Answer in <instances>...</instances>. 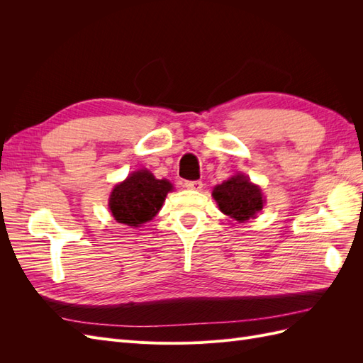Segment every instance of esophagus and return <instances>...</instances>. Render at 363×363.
I'll list each match as a JSON object with an SVG mask.
<instances>
[{
    "label": "esophagus",
    "mask_w": 363,
    "mask_h": 363,
    "mask_svg": "<svg viewBox=\"0 0 363 363\" xmlns=\"http://www.w3.org/2000/svg\"><path fill=\"white\" fill-rule=\"evenodd\" d=\"M184 186L192 191H201L203 182L201 180H194V182H184Z\"/></svg>",
    "instance_id": "esophagus-1"
}]
</instances>
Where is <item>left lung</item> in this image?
<instances>
[{"label": "left lung", "instance_id": "obj_1", "mask_svg": "<svg viewBox=\"0 0 363 363\" xmlns=\"http://www.w3.org/2000/svg\"><path fill=\"white\" fill-rule=\"evenodd\" d=\"M212 196L218 203L219 211L239 223L256 218L265 204L259 186L252 184L244 174H236L232 179L215 186Z\"/></svg>", "mask_w": 363, "mask_h": 363}]
</instances>
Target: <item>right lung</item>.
Listing matches in <instances>:
<instances>
[{
	"label": "right lung",
	"mask_w": 363,
	"mask_h": 363,
	"mask_svg": "<svg viewBox=\"0 0 363 363\" xmlns=\"http://www.w3.org/2000/svg\"><path fill=\"white\" fill-rule=\"evenodd\" d=\"M171 191L172 184L168 180L156 179L148 169L135 171L115 186L108 208L118 223L139 227L157 215Z\"/></svg>",
	"instance_id": "right-lung-1"
}]
</instances>
